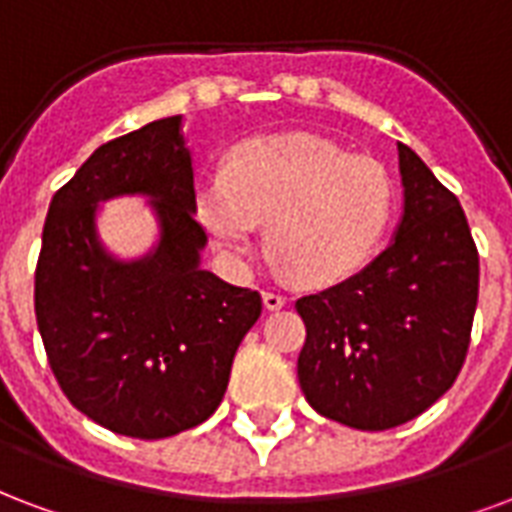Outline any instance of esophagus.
Instances as JSON below:
<instances>
[{"instance_id":"1","label":"esophagus","mask_w":512,"mask_h":512,"mask_svg":"<svg viewBox=\"0 0 512 512\" xmlns=\"http://www.w3.org/2000/svg\"><path fill=\"white\" fill-rule=\"evenodd\" d=\"M263 304H266L268 312H276V309H282V306L287 304V298L285 295L271 293V290H268V293H263Z\"/></svg>"}]
</instances>
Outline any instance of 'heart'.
<instances>
[{"label": "heart", "mask_w": 512, "mask_h": 512, "mask_svg": "<svg viewBox=\"0 0 512 512\" xmlns=\"http://www.w3.org/2000/svg\"><path fill=\"white\" fill-rule=\"evenodd\" d=\"M195 208L219 252L244 266L266 222L268 255L304 285H336L369 266L396 214L382 162L312 132L257 135L198 181Z\"/></svg>", "instance_id": "obj_1"}]
</instances>
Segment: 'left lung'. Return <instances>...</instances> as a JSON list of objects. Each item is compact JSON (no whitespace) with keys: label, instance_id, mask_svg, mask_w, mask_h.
Masks as SVG:
<instances>
[{"label":"left lung","instance_id":"left-lung-1","mask_svg":"<svg viewBox=\"0 0 512 512\" xmlns=\"http://www.w3.org/2000/svg\"><path fill=\"white\" fill-rule=\"evenodd\" d=\"M404 211L361 274L295 309L306 325L298 382L323 418L385 431L456 382L478 306V249L458 198L399 143Z\"/></svg>","mask_w":512,"mask_h":512}]
</instances>
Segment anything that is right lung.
<instances>
[{
  "label": "right lung",
  "instance_id": "right-lung-1",
  "mask_svg": "<svg viewBox=\"0 0 512 512\" xmlns=\"http://www.w3.org/2000/svg\"><path fill=\"white\" fill-rule=\"evenodd\" d=\"M181 116L102 143L51 200L34 274L48 361L75 410L135 439H165L214 415L263 301L200 266L195 173ZM140 194L158 244L121 261L101 244L99 203Z\"/></svg>",
  "mask_w": 512,
  "mask_h": 512
}]
</instances>
